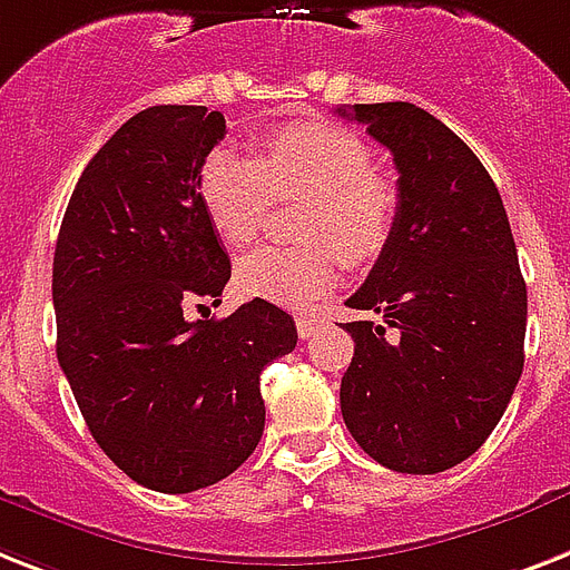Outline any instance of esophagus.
Here are the masks:
<instances>
[{
    "mask_svg": "<svg viewBox=\"0 0 570 570\" xmlns=\"http://www.w3.org/2000/svg\"><path fill=\"white\" fill-rule=\"evenodd\" d=\"M295 327H298L301 340H309V336H316V333L325 327V318L313 316V313H304V316L295 318Z\"/></svg>",
    "mask_w": 570,
    "mask_h": 570,
    "instance_id": "34e87169",
    "label": "esophagus"
}]
</instances>
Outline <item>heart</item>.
<instances>
[{"label":"heart","instance_id":"heart-1","mask_svg":"<svg viewBox=\"0 0 570 570\" xmlns=\"http://www.w3.org/2000/svg\"><path fill=\"white\" fill-rule=\"evenodd\" d=\"M272 193H307L295 230L301 243L261 245L237 261L245 295L298 307L327 293L340 261L363 266L395 234L401 193L372 166V149L348 128L322 119L263 134L257 155L219 146L198 166V202L225 245L252 243Z\"/></svg>","mask_w":570,"mask_h":570}]
</instances>
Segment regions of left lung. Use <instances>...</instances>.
<instances>
[{
	"label": "left lung",
	"instance_id": "left-lung-1",
	"mask_svg": "<svg viewBox=\"0 0 570 570\" xmlns=\"http://www.w3.org/2000/svg\"><path fill=\"white\" fill-rule=\"evenodd\" d=\"M397 166L395 234L345 304V428L401 474H439L483 445L524 368L527 284L501 193L478 155L410 101L336 108Z\"/></svg>",
	"mask_w": 570,
	"mask_h": 570
}]
</instances>
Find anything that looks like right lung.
Masks as SVG:
<instances>
[{
  "instance_id": "right-lung-1",
  "label": "right lung",
  "mask_w": 570,
  "mask_h": 570,
  "mask_svg": "<svg viewBox=\"0 0 570 570\" xmlns=\"http://www.w3.org/2000/svg\"><path fill=\"white\" fill-rule=\"evenodd\" d=\"M225 137L202 105L140 110L78 178L52 263L58 363L99 448L146 489L187 494L254 453L261 374L295 348L289 313L254 298L228 318L230 261L198 202V166ZM205 309V304H198Z\"/></svg>"
}]
</instances>
